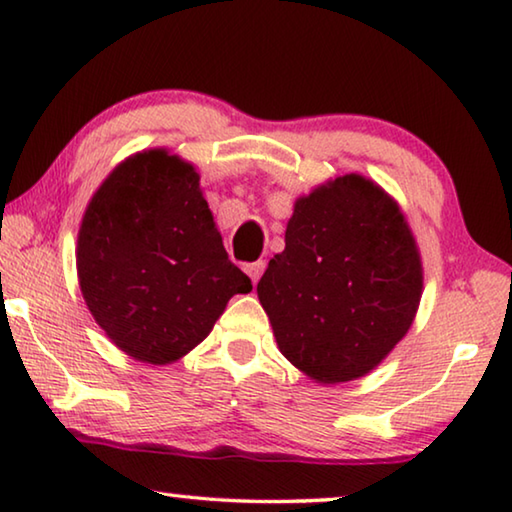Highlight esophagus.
Returning a JSON list of instances; mask_svg holds the SVG:
<instances>
[{
  "label": "esophagus",
  "instance_id": "1",
  "mask_svg": "<svg viewBox=\"0 0 512 512\" xmlns=\"http://www.w3.org/2000/svg\"><path fill=\"white\" fill-rule=\"evenodd\" d=\"M245 272L249 274V279L254 281V283H258V279H261L263 276V272H265V261H256V263H249L247 267H245Z\"/></svg>",
  "mask_w": 512,
  "mask_h": 512
}]
</instances>
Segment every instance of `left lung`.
I'll list each match as a JSON object with an SVG mask.
<instances>
[{"instance_id":"8db88e82","label":"left lung","mask_w":512,"mask_h":512,"mask_svg":"<svg viewBox=\"0 0 512 512\" xmlns=\"http://www.w3.org/2000/svg\"><path fill=\"white\" fill-rule=\"evenodd\" d=\"M256 292L285 360L319 384L351 382L409 333L423 261L398 202L348 173L297 197Z\"/></svg>"}]
</instances>
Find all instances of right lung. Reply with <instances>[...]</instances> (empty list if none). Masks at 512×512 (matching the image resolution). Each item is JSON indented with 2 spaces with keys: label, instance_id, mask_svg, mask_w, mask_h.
<instances>
[{
  "label": "right lung",
  "instance_id": "1",
  "mask_svg": "<svg viewBox=\"0 0 512 512\" xmlns=\"http://www.w3.org/2000/svg\"><path fill=\"white\" fill-rule=\"evenodd\" d=\"M78 285L96 324L132 360L166 366L204 342L251 281L229 261L200 173L166 148L123 159L78 229Z\"/></svg>",
  "mask_w": 512,
  "mask_h": 512
}]
</instances>
